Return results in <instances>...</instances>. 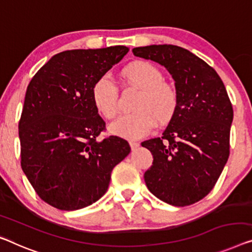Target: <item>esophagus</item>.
<instances>
[{
	"mask_svg": "<svg viewBox=\"0 0 252 252\" xmlns=\"http://www.w3.org/2000/svg\"><path fill=\"white\" fill-rule=\"evenodd\" d=\"M139 146H140V144L139 142H136V141H130V147L132 150H136Z\"/></svg>",
	"mask_w": 252,
	"mask_h": 252,
	"instance_id": "34e87169",
	"label": "esophagus"
}]
</instances>
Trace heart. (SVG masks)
<instances>
[{
    "mask_svg": "<svg viewBox=\"0 0 252 252\" xmlns=\"http://www.w3.org/2000/svg\"><path fill=\"white\" fill-rule=\"evenodd\" d=\"M127 84L140 89L132 113L120 116L110 125V132L127 140H137L152 132L155 122L165 126L172 121L179 107V95L164 74L148 61L130 63L122 71ZM92 99L105 119H113L119 111V90L108 74L94 82Z\"/></svg>",
    "mask_w": 252,
    "mask_h": 252,
    "instance_id": "heart-1",
    "label": "heart"
}]
</instances>
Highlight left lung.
<instances>
[{
  "label": "left lung",
  "mask_w": 252,
  "mask_h": 252,
  "mask_svg": "<svg viewBox=\"0 0 252 252\" xmlns=\"http://www.w3.org/2000/svg\"><path fill=\"white\" fill-rule=\"evenodd\" d=\"M132 52L166 67L179 95L163 136L141 144L154 157L146 186L167 204L192 205L212 191L230 155L233 108L226 89L216 71L186 48L165 44Z\"/></svg>",
  "instance_id": "1"
}]
</instances>
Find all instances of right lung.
<instances>
[{
  "label": "right lung",
  "mask_w": 252,
  "mask_h": 252,
  "mask_svg": "<svg viewBox=\"0 0 252 252\" xmlns=\"http://www.w3.org/2000/svg\"><path fill=\"white\" fill-rule=\"evenodd\" d=\"M129 48L71 50L54 55L26 92L19 121L21 167L37 194L61 210H77L103 197L115 165L130 153L125 139H97L105 122L92 87Z\"/></svg>",
  "instance_id": "obj_1"
}]
</instances>
